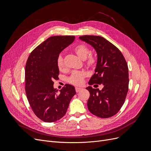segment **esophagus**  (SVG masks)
I'll use <instances>...</instances> for the list:
<instances>
[{
  "instance_id": "esophagus-1",
  "label": "esophagus",
  "mask_w": 151,
  "mask_h": 151,
  "mask_svg": "<svg viewBox=\"0 0 151 151\" xmlns=\"http://www.w3.org/2000/svg\"><path fill=\"white\" fill-rule=\"evenodd\" d=\"M81 90H83V88H78V87H76V91L77 93H79V92H80V91H81Z\"/></svg>"
}]
</instances>
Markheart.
<instances>
[{
  "instance_id": "1",
  "label": "heart",
  "mask_w": 151,
  "mask_h": 151,
  "mask_svg": "<svg viewBox=\"0 0 151 151\" xmlns=\"http://www.w3.org/2000/svg\"><path fill=\"white\" fill-rule=\"evenodd\" d=\"M74 51L81 58L85 59L86 60L87 65L89 66L93 65L96 63V58L89 55H87L90 53L89 48L84 44H79L76 46L74 48ZM87 56L88 57H87ZM57 66L60 70H62L64 68V62L62 55H58L57 58ZM86 76V74L84 72L80 71H74L72 73L71 76L68 79V82L74 85H81L83 83V80Z\"/></svg>"
}]
</instances>
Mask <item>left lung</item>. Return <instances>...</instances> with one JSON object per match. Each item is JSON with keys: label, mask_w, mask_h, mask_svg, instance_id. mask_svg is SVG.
I'll return each instance as SVG.
<instances>
[{"label": "left lung", "mask_w": 151, "mask_h": 151, "mask_svg": "<svg viewBox=\"0 0 151 151\" xmlns=\"http://www.w3.org/2000/svg\"><path fill=\"white\" fill-rule=\"evenodd\" d=\"M79 38L91 45L98 55L95 73L89 84L104 86L101 90L86 88L90 93L88 109L99 118L111 117L120 111L129 90L127 63L120 50L103 37L84 35Z\"/></svg>", "instance_id": "1"}]
</instances>
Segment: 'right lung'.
Here are the masks:
<instances>
[{"mask_svg": "<svg viewBox=\"0 0 151 151\" xmlns=\"http://www.w3.org/2000/svg\"><path fill=\"white\" fill-rule=\"evenodd\" d=\"M75 40L74 36H55L47 39L31 52L25 67L27 99L36 116L45 122H54L65 115L75 88L65 84L60 93L53 88L58 79L57 58Z\"/></svg>", "mask_w": 151, "mask_h": 151, "instance_id": "obj_1", "label": "right lung"}]
</instances>
